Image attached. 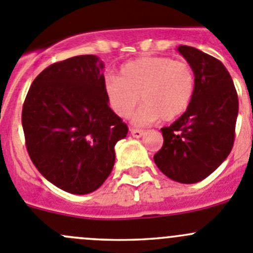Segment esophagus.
I'll use <instances>...</instances> for the list:
<instances>
[{
  "mask_svg": "<svg viewBox=\"0 0 253 253\" xmlns=\"http://www.w3.org/2000/svg\"><path fill=\"white\" fill-rule=\"evenodd\" d=\"M129 132H131V134L134 138H140L145 134V131H143V129H137V128H129Z\"/></svg>",
  "mask_w": 253,
  "mask_h": 253,
  "instance_id": "esophagus-1",
  "label": "esophagus"
}]
</instances>
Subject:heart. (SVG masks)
<instances>
[{
    "label": "heart",
    "mask_w": 253,
    "mask_h": 253,
    "mask_svg": "<svg viewBox=\"0 0 253 253\" xmlns=\"http://www.w3.org/2000/svg\"><path fill=\"white\" fill-rule=\"evenodd\" d=\"M108 105L120 117H128L141 100L143 105L132 116V124L147 126L164 119L180 117L195 93V73L185 61L165 56H145L126 62L119 77L105 82Z\"/></svg>",
    "instance_id": "b5f03b06"
}]
</instances>
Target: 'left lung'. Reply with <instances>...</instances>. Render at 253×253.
I'll return each mask as SVG.
<instances>
[{
  "instance_id": "8db88e82",
  "label": "left lung",
  "mask_w": 253,
  "mask_h": 253,
  "mask_svg": "<svg viewBox=\"0 0 253 253\" xmlns=\"http://www.w3.org/2000/svg\"><path fill=\"white\" fill-rule=\"evenodd\" d=\"M195 73L190 107L161 128L164 146L153 156L160 171L180 183L205 180L232 150L238 97L223 63L190 46H178Z\"/></svg>"
}]
</instances>
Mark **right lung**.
Wrapping results in <instances>:
<instances>
[{
	"mask_svg": "<svg viewBox=\"0 0 253 253\" xmlns=\"http://www.w3.org/2000/svg\"><path fill=\"white\" fill-rule=\"evenodd\" d=\"M102 61L93 55L44 68L22 108L27 152L40 173L66 192L101 187L115 165V145L128 127L108 106Z\"/></svg>",
	"mask_w": 253,
	"mask_h": 253,
	"instance_id": "add662e5",
	"label": "right lung"
}]
</instances>
